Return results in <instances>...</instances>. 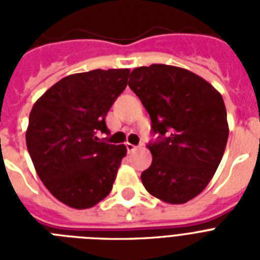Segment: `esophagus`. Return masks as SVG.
<instances>
[{
	"instance_id": "1",
	"label": "esophagus",
	"mask_w": 260,
	"mask_h": 260,
	"mask_svg": "<svg viewBox=\"0 0 260 260\" xmlns=\"http://www.w3.org/2000/svg\"><path fill=\"white\" fill-rule=\"evenodd\" d=\"M125 147H126V151H128V152H134V151H136V148H138V147L134 146V144H131V143H126Z\"/></svg>"
}]
</instances>
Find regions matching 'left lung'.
Segmentation results:
<instances>
[{
  "label": "left lung",
  "mask_w": 260,
  "mask_h": 260,
  "mask_svg": "<svg viewBox=\"0 0 260 260\" xmlns=\"http://www.w3.org/2000/svg\"><path fill=\"white\" fill-rule=\"evenodd\" d=\"M129 87L151 117L158 142L150 143L152 163L142 173L151 196L167 204L197 197L213 178L228 140L221 94L191 71L167 64L138 67Z\"/></svg>",
  "instance_id": "8db88e82"
}]
</instances>
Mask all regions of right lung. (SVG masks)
<instances>
[{
  "label": "right lung",
  "mask_w": 260,
  "mask_h": 260,
  "mask_svg": "<svg viewBox=\"0 0 260 260\" xmlns=\"http://www.w3.org/2000/svg\"><path fill=\"white\" fill-rule=\"evenodd\" d=\"M129 69L91 70L64 77L35 102L26 148L48 191L74 209H87L110 193L124 144H108L105 117L128 83Z\"/></svg>",
  "instance_id": "right-lung-1"
}]
</instances>
